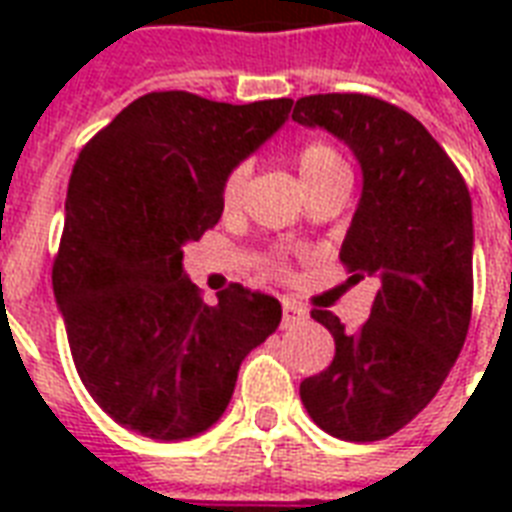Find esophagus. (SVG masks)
I'll use <instances>...</instances> for the list:
<instances>
[{"label": "esophagus", "mask_w": 512, "mask_h": 512, "mask_svg": "<svg viewBox=\"0 0 512 512\" xmlns=\"http://www.w3.org/2000/svg\"><path fill=\"white\" fill-rule=\"evenodd\" d=\"M281 311H284V327H295V324H300V321L308 319V313H305V308H300L297 303H292V300H284L281 303Z\"/></svg>", "instance_id": "esophagus-1"}]
</instances>
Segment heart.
<instances>
[{"mask_svg":"<svg viewBox=\"0 0 512 512\" xmlns=\"http://www.w3.org/2000/svg\"><path fill=\"white\" fill-rule=\"evenodd\" d=\"M297 170H300V177H303L305 188H313L321 180H327L329 175L335 172L348 170V164L342 162V156L337 154L335 148L329 143H321V140H313V143H305L295 156ZM247 177L249 170L244 164L233 167L223 180V191H220V199H223L225 209L239 207L241 196H244V188H247Z\"/></svg>","mask_w":512,"mask_h":512,"instance_id":"obj_1","label":"heart"}]
</instances>
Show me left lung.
<instances>
[{
  "mask_svg": "<svg viewBox=\"0 0 512 512\" xmlns=\"http://www.w3.org/2000/svg\"><path fill=\"white\" fill-rule=\"evenodd\" d=\"M324 127L364 172L340 260L374 279L372 316L345 332L335 313L311 316L335 337V358L300 382L311 420L342 441H380L433 401L460 356L473 311V207L460 170L404 108L361 92L308 95L292 108Z\"/></svg>",
  "mask_w": 512,
  "mask_h": 512,
  "instance_id": "left-lung-1",
  "label": "left lung"
}]
</instances>
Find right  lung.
I'll use <instances>...</instances> for the list:
<instances>
[{"mask_svg": "<svg viewBox=\"0 0 512 512\" xmlns=\"http://www.w3.org/2000/svg\"><path fill=\"white\" fill-rule=\"evenodd\" d=\"M289 108V98L231 106L148 92L76 159L52 289L84 388L122 428L156 441L212 428L241 361L279 327V300L241 284L204 303L183 244L215 228L225 175Z\"/></svg>", "mask_w": 512, "mask_h": 512, "instance_id": "right-lung-1", "label": "right lung"}]
</instances>
